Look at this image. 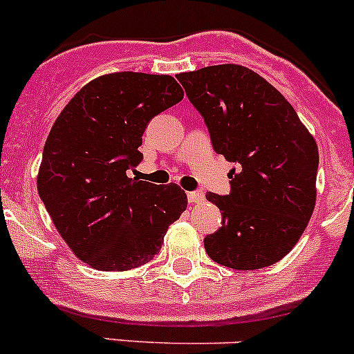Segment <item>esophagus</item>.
I'll return each instance as SVG.
<instances>
[{"mask_svg": "<svg viewBox=\"0 0 354 354\" xmlns=\"http://www.w3.org/2000/svg\"><path fill=\"white\" fill-rule=\"evenodd\" d=\"M187 201L189 203H203L204 201V192L203 191H191L187 192Z\"/></svg>", "mask_w": 354, "mask_h": 354, "instance_id": "esophagus-1", "label": "esophagus"}]
</instances>
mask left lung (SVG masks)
<instances>
[{
  "label": "left lung",
  "mask_w": 354,
  "mask_h": 354,
  "mask_svg": "<svg viewBox=\"0 0 354 354\" xmlns=\"http://www.w3.org/2000/svg\"><path fill=\"white\" fill-rule=\"evenodd\" d=\"M177 80L203 115L214 151L235 163L230 194H206L221 211V228L204 239L207 256L242 271L281 261L315 206V140L290 102L252 69L218 64Z\"/></svg>",
  "instance_id": "left-lung-1"
}]
</instances>
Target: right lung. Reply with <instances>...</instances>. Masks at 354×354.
<instances>
[{
  "mask_svg": "<svg viewBox=\"0 0 354 354\" xmlns=\"http://www.w3.org/2000/svg\"><path fill=\"white\" fill-rule=\"evenodd\" d=\"M184 98L167 75L111 73L86 83L54 122L37 189L75 256L100 271L150 262L187 207L176 184L131 178L148 122Z\"/></svg>",
  "mask_w": 354,
  "mask_h": 354,
  "instance_id": "1",
  "label": "right lung"
}]
</instances>
